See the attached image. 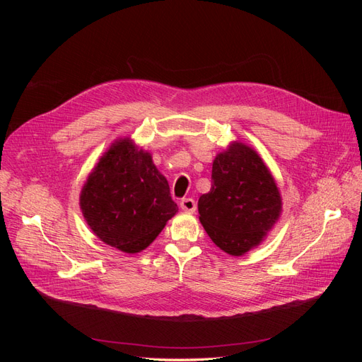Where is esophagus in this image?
<instances>
[{
  "label": "esophagus",
  "mask_w": 362,
  "mask_h": 362,
  "mask_svg": "<svg viewBox=\"0 0 362 362\" xmlns=\"http://www.w3.org/2000/svg\"><path fill=\"white\" fill-rule=\"evenodd\" d=\"M180 206H181V210L185 211V213H194V211H196V202H194V199H192V198L182 199V201L180 202Z\"/></svg>",
  "instance_id": "1"
}]
</instances>
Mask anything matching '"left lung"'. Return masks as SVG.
<instances>
[{
    "instance_id": "obj_1",
    "label": "left lung",
    "mask_w": 362,
    "mask_h": 362,
    "mask_svg": "<svg viewBox=\"0 0 362 362\" xmlns=\"http://www.w3.org/2000/svg\"><path fill=\"white\" fill-rule=\"evenodd\" d=\"M211 189L198 201L199 221L213 243L242 257L266 240L279 221L282 198L275 178L242 141H231L213 161Z\"/></svg>"
}]
</instances>
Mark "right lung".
I'll list each match as a JSON object with an SVG mask.
<instances>
[{
	"mask_svg": "<svg viewBox=\"0 0 362 362\" xmlns=\"http://www.w3.org/2000/svg\"><path fill=\"white\" fill-rule=\"evenodd\" d=\"M80 208L105 245L125 254L146 249L178 213L152 154L129 137L115 140L87 177Z\"/></svg>",
	"mask_w": 362,
	"mask_h": 362,
	"instance_id": "add662e5",
	"label": "right lung"
}]
</instances>
